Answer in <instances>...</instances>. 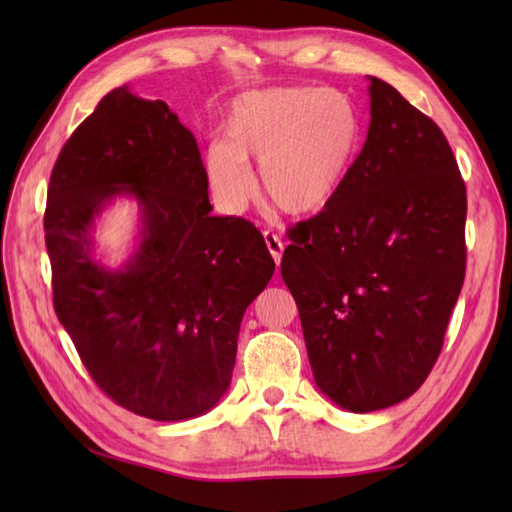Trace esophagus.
Returning a JSON list of instances; mask_svg holds the SVG:
<instances>
[{"instance_id":"1","label":"esophagus","mask_w":512,"mask_h":512,"mask_svg":"<svg viewBox=\"0 0 512 512\" xmlns=\"http://www.w3.org/2000/svg\"><path fill=\"white\" fill-rule=\"evenodd\" d=\"M264 242H266V246L270 250V255H273L275 264L279 266L281 264V255H284V242H281V239L275 233H264Z\"/></svg>"}]
</instances>
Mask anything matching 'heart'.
<instances>
[{
  "mask_svg": "<svg viewBox=\"0 0 512 512\" xmlns=\"http://www.w3.org/2000/svg\"><path fill=\"white\" fill-rule=\"evenodd\" d=\"M361 147L350 96L334 88H270L242 94L224 123V143L206 151V178L228 213L248 209L262 191L292 217L317 215L334 202Z\"/></svg>",
  "mask_w": 512,
  "mask_h": 512,
  "instance_id": "b5f03b06",
  "label": "heart"
}]
</instances>
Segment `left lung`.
<instances>
[{
    "mask_svg": "<svg viewBox=\"0 0 512 512\" xmlns=\"http://www.w3.org/2000/svg\"><path fill=\"white\" fill-rule=\"evenodd\" d=\"M369 116L343 189L281 259L314 380L354 413L427 380L466 270V187L442 129L376 76Z\"/></svg>",
    "mask_w": 512,
    "mask_h": 512,
    "instance_id": "left-lung-1",
    "label": "left lung"
}]
</instances>
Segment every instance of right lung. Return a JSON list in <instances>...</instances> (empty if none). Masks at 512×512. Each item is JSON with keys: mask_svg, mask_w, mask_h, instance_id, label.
<instances>
[{"mask_svg": "<svg viewBox=\"0 0 512 512\" xmlns=\"http://www.w3.org/2000/svg\"><path fill=\"white\" fill-rule=\"evenodd\" d=\"M118 192L141 204L123 269L91 257V224ZM193 134L165 101L105 94L54 162L43 215L52 301L94 383L151 420H189L231 385L239 323L275 273L264 235L211 215Z\"/></svg>", "mask_w": 512, "mask_h": 512, "instance_id": "right-lung-1", "label": "right lung"}]
</instances>
